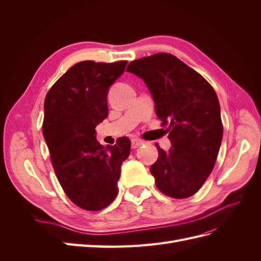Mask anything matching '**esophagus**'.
Here are the masks:
<instances>
[{
  "instance_id": "esophagus-1",
  "label": "esophagus",
  "mask_w": 261,
  "mask_h": 261,
  "mask_svg": "<svg viewBox=\"0 0 261 261\" xmlns=\"http://www.w3.org/2000/svg\"><path fill=\"white\" fill-rule=\"evenodd\" d=\"M144 143H145L144 140H141V139H139V138H134V139H132V148H133V149H136V148H138L139 146L144 145Z\"/></svg>"
}]
</instances>
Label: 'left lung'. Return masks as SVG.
Masks as SVG:
<instances>
[{
  "mask_svg": "<svg viewBox=\"0 0 261 261\" xmlns=\"http://www.w3.org/2000/svg\"><path fill=\"white\" fill-rule=\"evenodd\" d=\"M126 70L143 78L172 147L150 167L158 189L175 199L199 191L211 173L223 136L220 103L212 86L170 53L130 62Z\"/></svg>",
  "mask_w": 261,
  "mask_h": 261,
  "instance_id": "left-lung-1",
  "label": "left lung"
}]
</instances>
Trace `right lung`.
Wrapping results in <instances>:
<instances>
[{
    "instance_id": "obj_1",
    "label": "right lung",
    "mask_w": 261,
    "mask_h": 261,
    "mask_svg": "<svg viewBox=\"0 0 261 261\" xmlns=\"http://www.w3.org/2000/svg\"><path fill=\"white\" fill-rule=\"evenodd\" d=\"M126 64L127 61L77 63L44 99L42 133L55 175L70 201L84 210H102L115 199L121 165L129 155L127 137L105 148L94 130L109 113V87Z\"/></svg>"
}]
</instances>
